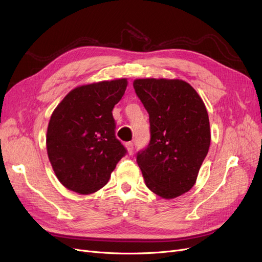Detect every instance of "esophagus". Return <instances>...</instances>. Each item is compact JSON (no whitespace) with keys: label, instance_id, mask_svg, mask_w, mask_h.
<instances>
[{"label":"esophagus","instance_id":"1","mask_svg":"<svg viewBox=\"0 0 262 262\" xmlns=\"http://www.w3.org/2000/svg\"><path fill=\"white\" fill-rule=\"evenodd\" d=\"M124 145H125L126 150H128V154L131 155L132 152H133V143H132V142H126Z\"/></svg>","mask_w":262,"mask_h":262}]
</instances>
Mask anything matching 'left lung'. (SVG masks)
<instances>
[{"label": "left lung", "mask_w": 262, "mask_h": 262, "mask_svg": "<svg viewBox=\"0 0 262 262\" xmlns=\"http://www.w3.org/2000/svg\"><path fill=\"white\" fill-rule=\"evenodd\" d=\"M138 97L149 116L150 141L137 162L146 187L163 199L188 192L211 143L207 108L189 83L173 78H137Z\"/></svg>", "instance_id": "1"}]
</instances>
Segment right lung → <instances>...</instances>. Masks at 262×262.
I'll use <instances>...</instances> for the list:
<instances>
[{
  "instance_id": "add662e5",
  "label": "right lung",
  "mask_w": 262,
  "mask_h": 262,
  "mask_svg": "<svg viewBox=\"0 0 262 262\" xmlns=\"http://www.w3.org/2000/svg\"><path fill=\"white\" fill-rule=\"evenodd\" d=\"M126 86V78L77 86L53 110L47 153L55 176L71 191H98L125 155L126 149L115 136L113 109Z\"/></svg>"
}]
</instances>
